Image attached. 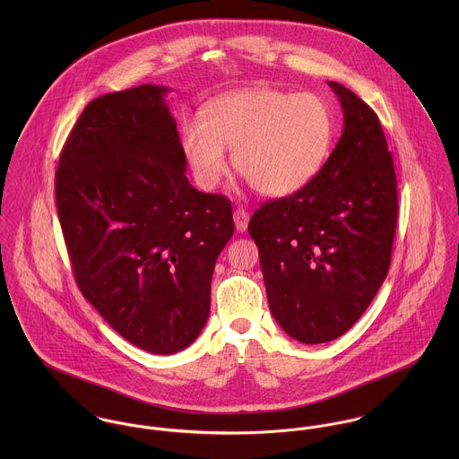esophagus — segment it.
I'll return each mask as SVG.
<instances>
[{
  "instance_id": "obj_1",
  "label": "esophagus",
  "mask_w": 459,
  "mask_h": 459,
  "mask_svg": "<svg viewBox=\"0 0 459 459\" xmlns=\"http://www.w3.org/2000/svg\"><path fill=\"white\" fill-rule=\"evenodd\" d=\"M233 219H235V228L237 231H246L247 230V224H249V213L244 210V208H237L235 213H233Z\"/></svg>"
}]
</instances>
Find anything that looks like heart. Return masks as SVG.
<instances>
[{
  "label": "heart",
  "mask_w": 459,
  "mask_h": 459,
  "mask_svg": "<svg viewBox=\"0 0 459 459\" xmlns=\"http://www.w3.org/2000/svg\"><path fill=\"white\" fill-rule=\"evenodd\" d=\"M203 122L182 129V153L201 189L219 186L235 169L263 196H291L322 171L333 135L327 102L315 93L255 86L231 91L203 108Z\"/></svg>",
  "instance_id": "heart-1"
}]
</instances>
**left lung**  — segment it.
<instances>
[{
	"label": "left lung",
	"mask_w": 459,
	"mask_h": 459,
	"mask_svg": "<svg viewBox=\"0 0 459 459\" xmlns=\"http://www.w3.org/2000/svg\"><path fill=\"white\" fill-rule=\"evenodd\" d=\"M344 115L320 175L264 203L249 222L268 307L304 344L337 339L364 315L387 277L397 222L393 155L377 113L328 81Z\"/></svg>",
	"instance_id": "1"
}]
</instances>
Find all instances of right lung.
Instances as JSON below:
<instances>
[{"label":"right lung","instance_id":"1","mask_svg":"<svg viewBox=\"0 0 459 459\" xmlns=\"http://www.w3.org/2000/svg\"><path fill=\"white\" fill-rule=\"evenodd\" d=\"M157 84L91 100L66 139L56 206L84 299L134 346L171 355L210 315L231 203L196 191L177 122Z\"/></svg>","mask_w":459,"mask_h":459}]
</instances>
